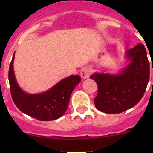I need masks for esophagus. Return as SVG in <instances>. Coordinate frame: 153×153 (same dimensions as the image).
Returning a JSON list of instances; mask_svg holds the SVG:
<instances>
[{
    "mask_svg": "<svg viewBox=\"0 0 153 153\" xmlns=\"http://www.w3.org/2000/svg\"><path fill=\"white\" fill-rule=\"evenodd\" d=\"M80 75H81V77L83 79H86L90 75V70L89 69H87V68H84L81 71V72H80Z\"/></svg>",
    "mask_w": 153,
    "mask_h": 153,
    "instance_id": "esophagus-1",
    "label": "esophagus"
}]
</instances>
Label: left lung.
Wrapping results in <instances>:
<instances>
[{
    "mask_svg": "<svg viewBox=\"0 0 153 153\" xmlns=\"http://www.w3.org/2000/svg\"><path fill=\"white\" fill-rule=\"evenodd\" d=\"M126 66L117 73L95 72L90 76L98 85L94 99L101 112L117 114L136 105L149 79V64L144 46L138 44L125 52Z\"/></svg>",
    "mask_w": 153,
    "mask_h": 153,
    "instance_id": "left-lung-1",
    "label": "left lung"
}]
</instances>
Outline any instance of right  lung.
<instances>
[{"label":"right lung","mask_w":153,"mask_h":153,"mask_svg":"<svg viewBox=\"0 0 153 153\" xmlns=\"http://www.w3.org/2000/svg\"><path fill=\"white\" fill-rule=\"evenodd\" d=\"M14 53L9 69V81L12 100L26 115L42 121L61 118L67 111L71 94L81 81L79 75H72L61 80L42 93L30 94L21 88L14 72Z\"/></svg>","instance_id":"obj_1"}]
</instances>
